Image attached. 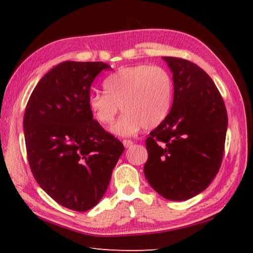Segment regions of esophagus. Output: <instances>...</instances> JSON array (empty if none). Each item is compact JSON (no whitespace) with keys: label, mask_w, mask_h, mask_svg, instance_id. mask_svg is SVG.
Listing matches in <instances>:
<instances>
[{"label":"esophagus","mask_w":253,"mask_h":253,"mask_svg":"<svg viewBox=\"0 0 253 253\" xmlns=\"http://www.w3.org/2000/svg\"><path fill=\"white\" fill-rule=\"evenodd\" d=\"M123 144L125 148H130L133 144V142L131 140H127V139H125V140H123Z\"/></svg>","instance_id":"obj_1"}]
</instances>
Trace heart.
Returning <instances> with one entry per match:
<instances>
[{
    "instance_id": "1",
    "label": "heart",
    "mask_w": 253,
    "mask_h": 253,
    "mask_svg": "<svg viewBox=\"0 0 253 253\" xmlns=\"http://www.w3.org/2000/svg\"><path fill=\"white\" fill-rule=\"evenodd\" d=\"M105 92L93 91L89 107L102 125H111L120 109L112 131L117 136H132L141 129H152L168 117L173 103V79L161 66L140 64L120 68L103 82Z\"/></svg>"
}]
</instances>
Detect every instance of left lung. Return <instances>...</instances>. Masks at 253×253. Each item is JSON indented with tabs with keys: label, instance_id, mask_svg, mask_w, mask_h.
Instances as JSON below:
<instances>
[{
	"label": "left lung",
	"instance_id": "1",
	"mask_svg": "<svg viewBox=\"0 0 253 253\" xmlns=\"http://www.w3.org/2000/svg\"><path fill=\"white\" fill-rule=\"evenodd\" d=\"M173 73L174 100L165 121L146 140L144 176L171 201L188 200L211 184L221 168L227 113L215 84L184 58L164 56Z\"/></svg>",
	"mask_w": 253,
	"mask_h": 253
}]
</instances>
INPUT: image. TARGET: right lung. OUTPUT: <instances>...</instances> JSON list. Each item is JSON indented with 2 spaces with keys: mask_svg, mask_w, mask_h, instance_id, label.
I'll return each mask as SVG.
<instances>
[{
  "mask_svg": "<svg viewBox=\"0 0 253 253\" xmlns=\"http://www.w3.org/2000/svg\"><path fill=\"white\" fill-rule=\"evenodd\" d=\"M111 66L66 61L32 91L24 116L27 157L39 186L58 204L84 212L109 187L123 143L93 120L89 107L94 78Z\"/></svg>",
  "mask_w": 253,
  "mask_h": 253,
  "instance_id": "right-lung-1",
  "label": "right lung"
}]
</instances>
